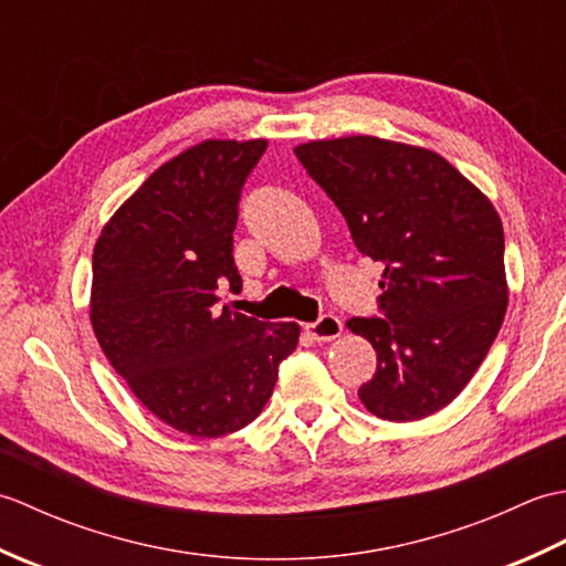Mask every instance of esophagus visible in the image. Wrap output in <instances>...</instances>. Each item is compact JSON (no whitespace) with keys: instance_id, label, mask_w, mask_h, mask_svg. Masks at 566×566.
Masks as SVG:
<instances>
[{"instance_id":"34e87169","label":"esophagus","mask_w":566,"mask_h":566,"mask_svg":"<svg viewBox=\"0 0 566 566\" xmlns=\"http://www.w3.org/2000/svg\"><path fill=\"white\" fill-rule=\"evenodd\" d=\"M306 335L311 340L316 343H328V340H335L338 335L343 333V323L338 316H321L316 323H306L304 326Z\"/></svg>"}]
</instances>
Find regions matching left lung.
I'll return each instance as SVG.
<instances>
[{"label":"left lung","instance_id":"1","mask_svg":"<svg viewBox=\"0 0 566 566\" xmlns=\"http://www.w3.org/2000/svg\"><path fill=\"white\" fill-rule=\"evenodd\" d=\"M294 153L357 250L384 268L381 318L347 321L377 350L359 401L394 423L440 411L474 377L506 316L494 203L442 155L406 143L347 136Z\"/></svg>","mask_w":566,"mask_h":566}]
</instances>
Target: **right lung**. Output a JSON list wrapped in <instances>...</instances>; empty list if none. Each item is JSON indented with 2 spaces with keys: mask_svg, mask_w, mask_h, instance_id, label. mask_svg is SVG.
<instances>
[{
  "mask_svg": "<svg viewBox=\"0 0 566 566\" xmlns=\"http://www.w3.org/2000/svg\"><path fill=\"white\" fill-rule=\"evenodd\" d=\"M268 140H203L128 197L92 255L90 318L112 367L163 423L221 438L255 420L296 350V323L219 306L240 292L238 201Z\"/></svg>",
  "mask_w": 566,
  "mask_h": 566,
  "instance_id": "obj_1",
  "label": "right lung"
}]
</instances>
